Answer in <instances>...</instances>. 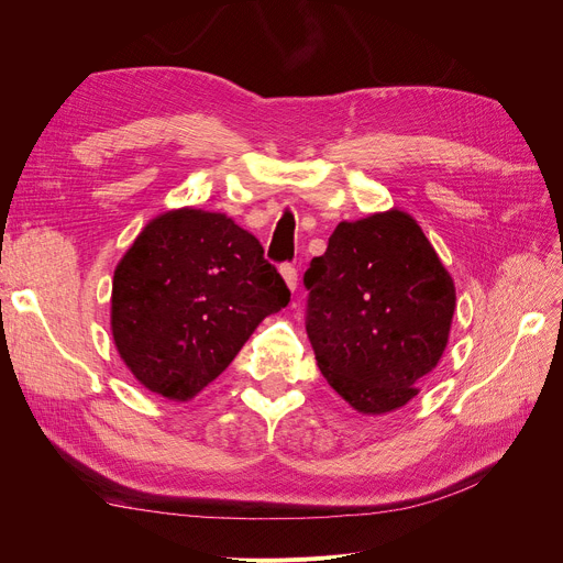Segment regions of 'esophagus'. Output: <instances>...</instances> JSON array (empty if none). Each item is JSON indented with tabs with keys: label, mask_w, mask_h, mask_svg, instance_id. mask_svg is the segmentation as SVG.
I'll use <instances>...</instances> for the list:
<instances>
[{
	"label": "esophagus",
	"mask_w": 563,
	"mask_h": 563,
	"mask_svg": "<svg viewBox=\"0 0 563 563\" xmlns=\"http://www.w3.org/2000/svg\"><path fill=\"white\" fill-rule=\"evenodd\" d=\"M279 272H282V277H284L286 286L291 288V291H296V288H298V269H296L291 263H284V265L279 267Z\"/></svg>",
	"instance_id": "esophagus-1"
}]
</instances>
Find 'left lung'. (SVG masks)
<instances>
[{
    "instance_id": "obj_1",
    "label": "left lung",
    "mask_w": 563,
    "mask_h": 563,
    "mask_svg": "<svg viewBox=\"0 0 563 563\" xmlns=\"http://www.w3.org/2000/svg\"><path fill=\"white\" fill-rule=\"evenodd\" d=\"M305 329L323 378L360 413H387L449 343L455 286L416 220L404 211L340 223L305 272Z\"/></svg>"
}]
</instances>
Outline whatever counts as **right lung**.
<instances>
[{
    "mask_svg": "<svg viewBox=\"0 0 563 563\" xmlns=\"http://www.w3.org/2000/svg\"><path fill=\"white\" fill-rule=\"evenodd\" d=\"M291 300L255 236L223 213L166 211L112 279V338L141 385L187 401L216 380L255 327Z\"/></svg>",
    "mask_w": 563,
    "mask_h": 563,
    "instance_id": "right-lung-1",
    "label": "right lung"
}]
</instances>
